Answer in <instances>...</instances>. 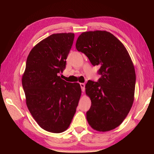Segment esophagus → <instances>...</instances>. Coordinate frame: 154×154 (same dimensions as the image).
Returning a JSON list of instances; mask_svg holds the SVG:
<instances>
[{
  "label": "esophagus",
  "mask_w": 154,
  "mask_h": 154,
  "mask_svg": "<svg viewBox=\"0 0 154 154\" xmlns=\"http://www.w3.org/2000/svg\"><path fill=\"white\" fill-rule=\"evenodd\" d=\"M80 86H81V88H82V92H84V91H85V83H80Z\"/></svg>",
  "instance_id": "esophagus-1"
}]
</instances>
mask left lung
<instances>
[{"instance_id":"8db88e82","label":"left lung","mask_w":154,"mask_h":154,"mask_svg":"<svg viewBox=\"0 0 154 154\" xmlns=\"http://www.w3.org/2000/svg\"><path fill=\"white\" fill-rule=\"evenodd\" d=\"M76 48L93 66H100L98 73L101 77L85 85L92 101L86 112L88 123L98 131L116 128L126 118L134 101L136 74L131 58L121 41L106 31L83 32Z\"/></svg>"}]
</instances>
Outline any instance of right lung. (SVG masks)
Here are the masks:
<instances>
[{"label":"right lung","mask_w":154,"mask_h":154,"mask_svg":"<svg viewBox=\"0 0 154 154\" xmlns=\"http://www.w3.org/2000/svg\"><path fill=\"white\" fill-rule=\"evenodd\" d=\"M73 33L53 34L28 55L22 86L33 118L46 131L60 133L71 124L82 94L80 85L62 79Z\"/></svg>","instance_id":"add662e5"}]
</instances>
